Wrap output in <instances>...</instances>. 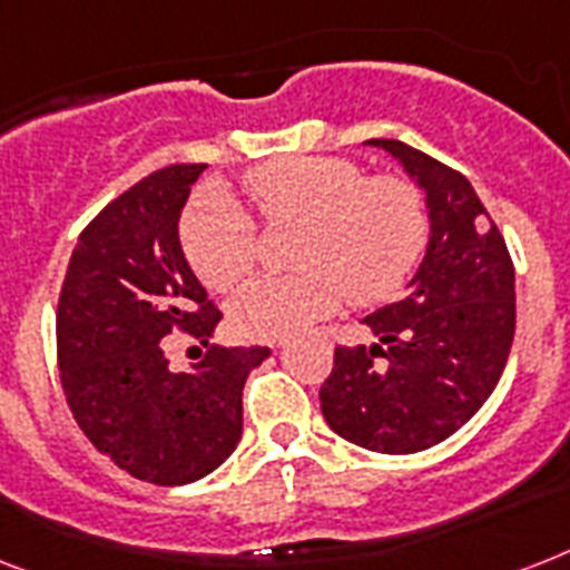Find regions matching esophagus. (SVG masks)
I'll use <instances>...</instances> for the list:
<instances>
[{
  "label": "esophagus",
  "instance_id": "1",
  "mask_svg": "<svg viewBox=\"0 0 570 570\" xmlns=\"http://www.w3.org/2000/svg\"><path fill=\"white\" fill-rule=\"evenodd\" d=\"M284 345H286L284 340H281V342H275V348H284Z\"/></svg>",
  "mask_w": 570,
  "mask_h": 570
}]
</instances>
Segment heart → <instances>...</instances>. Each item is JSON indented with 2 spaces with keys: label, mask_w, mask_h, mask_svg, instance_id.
<instances>
[{
  "label": "heart",
  "mask_w": 570,
  "mask_h": 570,
  "mask_svg": "<svg viewBox=\"0 0 570 570\" xmlns=\"http://www.w3.org/2000/svg\"><path fill=\"white\" fill-rule=\"evenodd\" d=\"M263 222H301L295 275L254 277L228 304L243 340H286L351 295H395L419 266L428 213L419 189L395 175L363 178L342 157H284L243 175ZM180 248L202 284L225 293L254 266V222L230 196H207L180 219Z\"/></svg>",
  "instance_id": "1"
}]
</instances>
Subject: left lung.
<instances>
[{
	"label": "left lung",
	"instance_id": "obj_1",
	"mask_svg": "<svg viewBox=\"0 0 570 570\" xmlns=\"http://www.w3.org/2000/svg\"><path fill=\"white\" fill-rule=\"evenodd\" d=\"M390 151L424 193L428 254L401 301L363 318L372 345H340L318 401L333 433L374 453L445 442L492 395L515 336V269L465 175L401 140Z\"/></svg>",
	"mask_w": 570,
	"mask_h": 570
}]
</instances>
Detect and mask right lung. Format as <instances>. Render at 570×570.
I'll use <instances>...</instances> for the list:
<instances>
[{
    "instance_id": "add662e5",
    "label": "right lung",
    "mask_w": 570,
    "mask_h": 570,
    "mask_svg": "<svg viewBox=\"0 0 570 570\" xmlns=\"http://www.w3.org/2000/svg\"><path fill=\"white\" fill-rule=\"evenodd\" d=\"M207 164L137 180L81 230L58 298V368L96 451L131 478H207L243 436V386L269 348H207L173 372V333L207 345L222 313L180 252L178 219Z\"/></svg>"
}]
</instances>
